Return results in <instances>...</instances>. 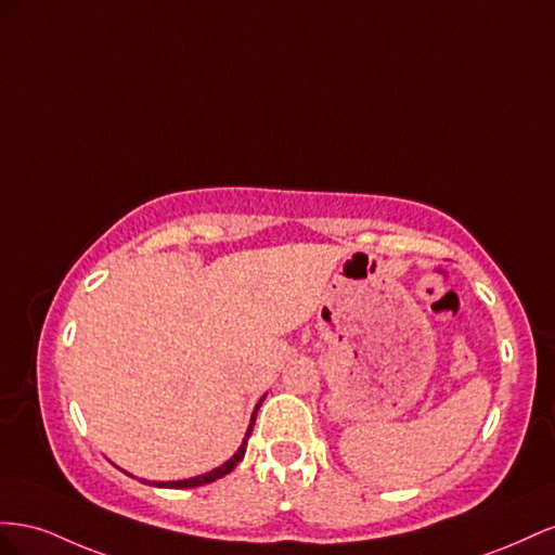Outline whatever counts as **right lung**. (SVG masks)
<instances>
[{
    "label": "right lung",
    "instance_id": "1",
    "mask_svg": "<svg viewBox=\"0 0 555 555\" xmlns=\"http://www.w3.org/2000/svg\"><path fill=\"white\" fill-rule=\"evenodd\" d=\"M262 400H264V395L260 398V402L256 404V409H253V416H250V423H248V430H246V435H244L242 447L236 449V453L230 457V461H225L223 465L216 467V469H211V472H204V474H199V477H190V479H181V481H153L151 486H155V488H197V486L211 483V481H216V479H220V477H225V474H230L236 465H240V463L244 461L246 441H248V437H250V433H253V425H256V414H258V409H260ZM141 481H144V479H141Z\"/></svg>",
    "mask_w": 555,
    "mask_h": 555
}]
</instances>
